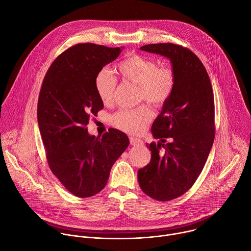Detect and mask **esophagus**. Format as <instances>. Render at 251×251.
Wrapping results in <instances>:
<instances>
[{
	"label": "esophagus",
	"mask_w": 251,
	"mask_h": 251,
	"mask_svg": "<svg viewBox=\"0 0 251 251\" xmlns=\"http://www.w3.org/2000/svg\"><path fill=\"white\" fill-rule=\"evenodd\" d=\"M130 144L132 146H139V145H143V141L134 137H130Z\"/></svg>",
	"instance_id": "34e87169"
}]
</instances>
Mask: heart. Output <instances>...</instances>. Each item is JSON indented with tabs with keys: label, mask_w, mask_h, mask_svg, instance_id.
<instances>
[{
	"label": "heart",
	"mask_w": 251,
	"mask_h": 251,
	"mask_svg": "<svg viewBox=\"0 0 251 251\" xmlns=\"http://www.w3.org/2000/svg\"><path fill=\"white\" fill-rule=\"evenodd\" d=\"M120 75L140 87L139 98L145 99L155 106L164 105L171 97L176 75L170 66H159L147 56L133 53L117 64ZM95 89L104 105L114 101L117 79L108 69H102L95 77ZM153 117V112L146 105L132 109H121L112 116V124L128 134L138 135L144 132Z\"/></svg>",
	"instance_id": "b5f03b06"
}]
</instances>
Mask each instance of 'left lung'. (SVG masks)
Wrapping results in <instances>:
<instances>
[{"instance_id":"8db88e82","label":"left lung","mask_w":251,"mask_h":251,"mask_svg":"<svg viewBox=\"0 0 251 251\" xmlns=\"http://www.w3.org/2000/svg\"><path fill=\"white\" fill-rule=\"evenodd\" d=\"M140 50L169 58L176 75L174 91L151 129L160 141L146 144L151 161L138 171L141 190L167 201L190 190L207 160L216 129L213 92L203 64L189 49L153 44Z\"/></svg>"}]
</instances>
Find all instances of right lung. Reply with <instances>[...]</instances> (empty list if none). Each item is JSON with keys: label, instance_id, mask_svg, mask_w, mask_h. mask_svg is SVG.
Here are the masks:
<instances>
[{"label": "right lung", "instance_id": "add662e5", "mask_svg": "<svg viewBox=\"0 0 251 251\" xmlns=\"http://www.w3.org/2000/svg\"><path fill=\"white\" fill-rule=\"evenodd\" d=\"M122 50L95 44L71 47L52 62L41 88L38 122L49 166L79 198L104 189L113 164L129 146L127 135L117 129L95 137L86 128L91 115L103 108L95 77Z\"/></svg>", "mask_w": 251, "mask_h": 251}]
</instances>
